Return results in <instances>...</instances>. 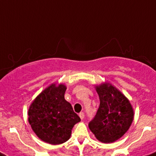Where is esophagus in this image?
I'll return each mask as SVG.
<instances>
[{
  "mask_svg": "<svg viewBox=\"0 0 156 156\" xmlns=\"http://www.w3.org/2000/svg\"><path fill=\"white\" fill-rule=\"evenodd\" d=\"M79 116H80V118H81V120H83L84 117H85V114H84V113H80Z\"/></svg>",
  "mask_w": 156,
  "mask_h": 156,
  "instance_id": "1",
  "label": "esophagus"
}]
</instances>
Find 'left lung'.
<instances>
[{
	"label": "left lung",
	"instance_id": "left-lung-1",
	"mask_svg": "<svg viewBox=\"0 0 156 156\" xmlns=\"http://www.w3.org/2000/svg\"><path fill=\"white\" fill-rule=\"evenodd\" d=\"M95 88L100 104L88 127L101 142H114L130 128L134 120V109L129 99L110 83H101Z\"/></svg>",
	"mask_w": 156,
	"mask_h": 156
}]
</instances>
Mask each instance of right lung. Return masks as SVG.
I'll return each mask as SVG.
<instances>
[{"label":"right lung","mask_w":156,"mask_h":156,"mask_svg":"<svg viewBox=\"0 0 156 156\" xmlns=\"http://www.w3.org/2000/svg\"><path fill=\"white\" fill-rule=\"evenodd\" d=\"M67 87L53 83L42 91L31 103L29 123L37 137L50 144H60L71 137V130L81 121L71 103L64 99Z\"/></svg>","instance_id":"add662e5"}]
</instances>
